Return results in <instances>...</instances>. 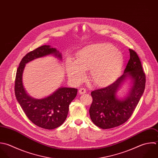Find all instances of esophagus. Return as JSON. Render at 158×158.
I'll return each mask as SVG.
<instances>
[{
	"label": "esophagus",
	"instance_id": "34e87169",
	"mask_svg": "<svg viewBox=\"0 0 158 158\" xmlns=\"http://www.w3.org/2000/svg\"><path fill=\"white\" fill-rule=\"evenodd\" d=\"M79 93L81 95V94H84L85 93H86V90L85 89H84V88H81L79 90Z\"/></svg>",
	"mask_w": 158,
	"mask_h": 158
}]
</instances>
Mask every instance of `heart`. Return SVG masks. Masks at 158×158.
Masks as SVG:
<instances>
[{
  "mask_svg": "<svg viewBox=\"0 0 158 158\" xmlns=\"http://www.w3.org/2000/svg\"><path fill=\"white\" fill-rule=\"evenodd\" d=\"M124 61L123 53L113 45L94 44L81 49L77 53L76 61L68 59L66 68L69 79L76 84L85 79V71L90 70L92 82L98 86H106L118 77Z\"/></svg>",
  "mask_w": 158,
  "mask_h": 158,
  "instance_id": "obj_1",
  "label": "heart"
}]
</instances>
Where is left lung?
<instances>
[{
    "label": "left lung",
    "instance_id": "1",
    "mask_svg": "<svg viewBox=\"0 0 158 158\" xmlns=\"http://www.w3.org/2000/svg\"><path fill=\"white\" fill-rule=\"evenodd\" d=\"M130 60L123 74L111 85L91 92L93 98L89 110L90 119L98 127L111 129L126 122L133 114L145 88L146 77L137 53L129 49ZM129 80L128 94L123 98L117 95L122 85Z\"/></svg>",
    "mask_w": 158,
    "mask_h": 158
}]
</instances>
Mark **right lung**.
Here are the masks:
<instances>
[{
	"label": "right lung",
	"mask_w": 158,
	"mask_h": 158,
	"mask_svg": "<svg viewBox=\"0 0 158 158\" xmlns=\"http://www.w3.org/2000/svg\"><path fill=\"white\" fill-rule=\"evenodd\" d=\"M50 55L62 60L61 53L49 45H42L27 53L18 68L15 83L16 100L26 116L35 125L48 130L55 129L64 122L69 105L77 92V89L61 87L48 97L39 99L33 98L27 93L23 84V73L26 64Z\"/></svg>",
	"instance_id": "add662e5"
}]
</instances>
